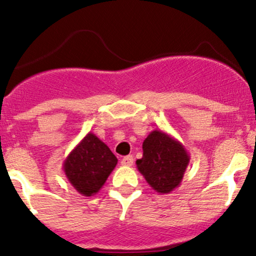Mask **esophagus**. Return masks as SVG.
I'll use <instances>...</instances> for the list:
<instances>
[{
  "label": "esophagus",
  "mask_w": 256,
  "mask_h": 256,
  "mask_svg": "<svg viewBox=\"0 0 256 256\" xmlns=\"http://www.w3.org/2000/svg\"><path fill=\"white\" fill-rule=\"evenodd\" d=\"M134 164V156H124L122 159V165L124 166H131Z\"/></svg>",
  "instance_id": "1"
}]
</instances>
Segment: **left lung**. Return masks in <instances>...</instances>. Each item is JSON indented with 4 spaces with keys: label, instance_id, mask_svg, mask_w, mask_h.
<instances>
[{
    "label": "left lung",
    "instance_id": "8db88e82",
    "mask_svg": "<svg viewBox=\"0 0 256 256\" xmlns=\"http://www.w3.org/2000/svg\"><path fill=\"white\" fill-rule=\"evenodd\" d=\"M142 150V158L136 160L137 169L154 190L166 194L181 184L190 159L181 142L154 130L143 141Z\"/></svg>",
    "mask_w": 256,
    "mask_h": 256
}]
</instances>
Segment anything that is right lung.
I'll use <instances>...</instances> for the list:
<instances>
[{
	"label": "right lung",
	"mask_w": 256,
	"mask_h": 256,
	"mask_svg": "<svg viewBox=\"0 0 256 256\" xmlns=\"http://www.w3.org/2000/svg\"><path fill=\"white\" fill-rule=\"evenodd\" d=\"M116 164V156L108 146L88 132L64 160L63 170L80 194L91 196L103 187Z\"/></svg>",
	"instance_id": "right-lung-1"
}]
</instances>
